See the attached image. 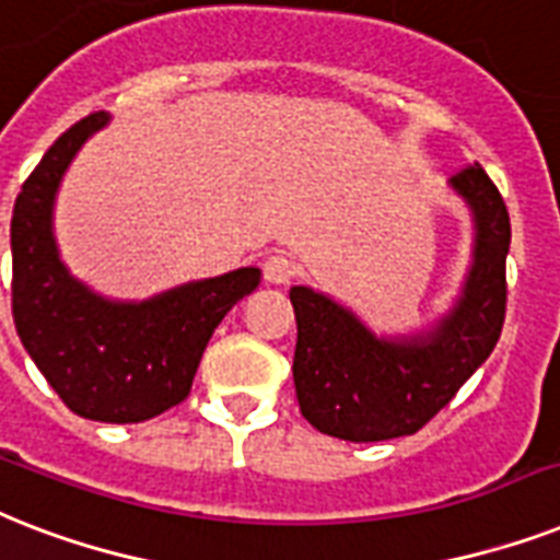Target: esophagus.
<instances>
[{
	"label": "esophagus",
	"instance_id": "1",
	"mask_svg": "<svg viewBox=\"0 0 560 560\" xmlns=\"http://www.w3.org/2000/svg\"><path fill=\"white\" fill-rule=\"evenodd\" d=\"M262 275H266L268 283H289L294 277L292 257H285V254H271V257H266V262H262Z\"/></svg>",
	"mask_w": 560,
	"mask_h": 560
}]
</instances>
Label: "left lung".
Returning a JSON list of instances; mask_svg holds the SVG:
<instances>
[{
  "label": "left lung",
  "mask_w": 560,
  "mask_h": 560,
  "mask_svg": "<svg viewBox=\"0 0 560 560\" xmlns=\"http://www.w3.org/2000/svg\"><path fill=\"white\" fill-rule=\"evenodd\" d=\"M474 217V254L457 303L428 332L378 338L370 326L308 285L289 298L298 320L294 390L320 433L347 442L410 436L491 355L506 320L512 225L503 196L480 164L451 176Z\"/></svg>",
  "instance_id": "obj_1"
}]
</instances>
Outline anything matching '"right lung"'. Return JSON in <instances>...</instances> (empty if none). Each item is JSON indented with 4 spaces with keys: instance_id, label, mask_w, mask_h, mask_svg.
Segmentation results:
<instances>
[{
    "instance_id": "right-lung-1",
    "label": "right lung",
    "mask_w": 560,
    "mask_h": 560,
    "mask_svg": "<svg viewBox=\"0 0 560 560\" xmlns=\"http://www.w3.org/2000/svg\"><path fill=\"white\" fill-rule=\"evenodd\" d=\"M95 112L62 132L25 178L11 219L13 324L71 413L109 424L153 419L187 399L210 335L259 285V268L194 280L141 303L106 301L69 275L54 240V199Z\"/></svg>"
}]
</instances>
